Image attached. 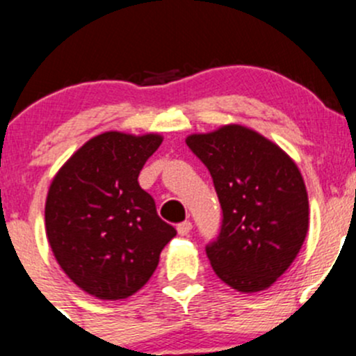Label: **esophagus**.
<instances>
[{
    "label": "esophagus",
    "instance_id": "1",
    "mask_svg": "<svg viewBox=\"0 0 356 356\" xmlns=\"http://www.w3.org/2000/svg\"><path fill=\"white\" fill-rule=\"evenodd\" d=\"M191 229H193V224L189 220H184V222H181V224L177 225V232L181 236H188L189 232H191Z\"/></svg>",
    "mask_w": 356,
    "mask_h": 356
}]
</instances>
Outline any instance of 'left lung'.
Instances as JSON below:
<instances>
[{"label": "left lung", "instance_id": "obj_1", "mask_svg": "<svg viewBox=\"0 0 356 356\" xmlns=\"http://www.w3.org/2000/svg\"><path fill=\"white\" fill-rule=\"evenodd\" d=\"M186 143L210 172L220 201V232L204 248L215 274L241 293L268 288L307 238L308 196L296 163L241 125Z\"/></svg>", "mask_w": 356, "mask_h": 356}]
</instances>
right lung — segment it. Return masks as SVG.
<instances>
[{
	"label": "right lung",
	"instance_id": "obj_1",
	"mask_svg": "<svg viewBox=\"0 0 356 356\" xmlns=\"http://www.w3.org/2000/svg\"><path fill=\"white\" fill-rule=\"evenodd\" d=\"M160 145L158 134L105 132L75 152L49 186L44 217L53 254L79 288L99 300L141 289L177 234L138 182Z\"/></svg>",
	"mask_w": 356,
	"mask_h": 356
}]
</instances>
